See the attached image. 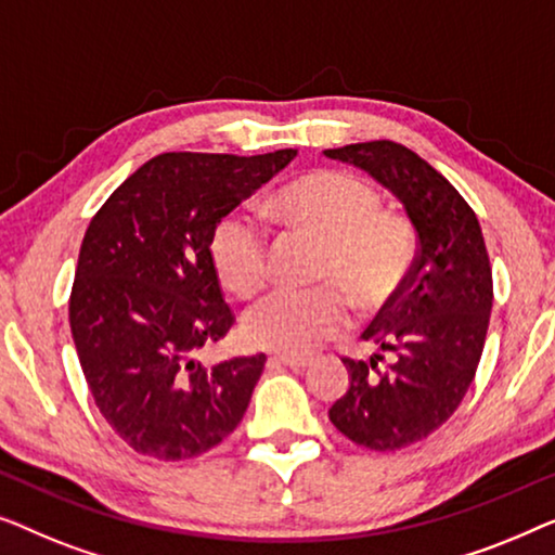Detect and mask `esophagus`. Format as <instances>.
I'll return each mask as SVG.
<instances>
[{
    "mask_svg": "<svg viewBox=\"0 0 555 555\" xmlns=\"http://www.w3.org/2000/svg\"><path fill=\"white\" fill-rule=\"evenodd\" d=\"M269 364H281V366H288V370H307V366L311 364V359L309 357H292V354H271Z\"/></svg>",
    "mask_w": 555,
    "mask_h": 555,
    "instance_id": "esophagus-1",
    "label": "esophagus"
}]
</instances>
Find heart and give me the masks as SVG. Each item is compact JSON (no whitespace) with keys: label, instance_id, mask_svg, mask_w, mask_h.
Instances as JSON below:
<instances>
[{"label":"heart","instance_id":"obj_1","mask_svg":"<svg viewBox=\"0 0 555 555\" xmlns=\"http://www.w3.org/2000/svg\"><path fill=\"white\" fill-rule=\"evenodd\" d=\"M274 208L294 229L326 241L317 276L334 286L276 288L261 296L244 314L251 345L309 354L349 326L348 295L357 309L377 311L408 284L417 259L415 225L408 216L382 208L379 191L364 178L347 170H314L279 189ZM208 254L225 288L254 294L269 279L267 223L246 208L229 210L210 231Z\"/></svg>","mask_w":555,"mask_h":555}]
</instances>
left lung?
Masks as SVG:
<instances>
[{
	"label": "left lung",
	"mask_w": 555,
	"mask_h": 555,
	"mask_svg": "<svg viewBox=\"0 0 555 555\" xmlns=\"http://www.w3.org/2000/svg\"><path fill=\"white\" fill-rule=\"evenodd\" d=\"M324 155L392 191L417 231L408 284L362 334L379 352L370 362L345 357L352 385L330 410L332 425L362 448L402 450L448 423L473 385L493 309L488 248L475 210L410 147L370 140Z\"/></svg>",
	"instance_id": "1"
}]
</instances>
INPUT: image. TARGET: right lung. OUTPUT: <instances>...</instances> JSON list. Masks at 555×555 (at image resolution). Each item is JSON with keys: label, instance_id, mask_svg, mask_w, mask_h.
<instances>
[{"label": "right lung", "instance_id": "obj_1", "mask_svg": "<svg viewBox=\"0 0 555 555\" xmlns=\"http://www.w3.org/2000/svg\"><path fill=\"white\" fill-rule=\"evenodd\" d=\"M294 147L263 155L160 153L85 231L69 330L100 415L155 460L198 457L244 417L267 354L196 362L236 322L210 263L216 221L271 181Z\"/></svg>", "mask_w": 555, "mask_h": 555}]
</instances>
